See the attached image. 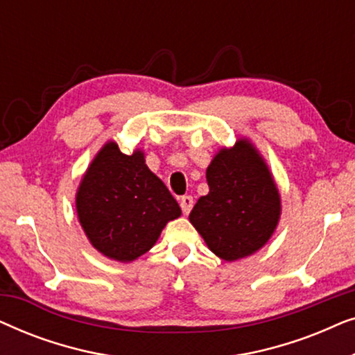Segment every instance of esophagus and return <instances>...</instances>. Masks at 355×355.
Segmentation results:
<instances>
[{
	"label": "esophagus",
	"mask_w": 355,
	"mask_h": 355,
	"mask_svg": "<svg viewBox=\"0 0 355 355\" xmlns=\"http://www.w3.org/2000/svg\"><path fill=\"white\" fill-rule=\"evenodd\" d=\"M193 207V198L191 196H184L181 197V208H182V213L184 215H189Z\"/></svg>",
	"instance_id": "esophagus-1"
}]
</instances>
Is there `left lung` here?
Segmentation results:
<instances>
[{
  "label": "left lung",
  "mask_w": 355,
  "mask_h": 355,
  "mask_svg": "<svg viewBox=\"0 0 355 355\" xmlns=\"http://www.w3.org/2000/svg\"><path fill=\"white\" fill-rule=\"evenodd\" d=\"M210 192L189 220L213 254L234 261L255 254L278 226L281 198L268 166L247 139L221 148L207 168Z\"/></svg>",
  "instance_id": "obj_1"
}]
</instances>
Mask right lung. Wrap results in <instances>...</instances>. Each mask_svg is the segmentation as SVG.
I'll return each instance as SVG.
<instances>
[{
    "label": "right lung",
    "instance_id": "1",
    "mask_svg": "<svg viewBox=\"0 0 355 355\" xmlns=\"http://www.w3.org/2000/svg\"><path fill=\"white\" fill-rule=\"evenodd\" d=\"M77 216L90 244L108 259L132 261L148 252L181 208L145 164L144 152L121 153L105 144L82 178Z\"/></svg>",
    "mask_w": 355,
    "mask_h": 355
}]
</instances>
